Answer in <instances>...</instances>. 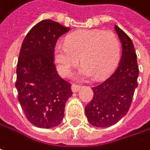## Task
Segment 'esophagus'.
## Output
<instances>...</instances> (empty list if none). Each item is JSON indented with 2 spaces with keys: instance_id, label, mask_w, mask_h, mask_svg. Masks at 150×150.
Instances as JSON below:
<instances>
[{
  "instance_id": "34e87169",
  "label": "esophagus",
  "mask_w": 150,
  "mask_h": 150,
  "mask_svg": "<svg viewBox=\"0 0 150 150\" xmlns=\"http://www.w3.org/2000/svg\"><path fill=\"white\" fill-rule=\"evenodd\" d=\"M81 88V86H79V85H75V84H73L72 86H71V89H72V92H74V93H76L77 91H79V89Z\"/></svg>"
}]
</instances>
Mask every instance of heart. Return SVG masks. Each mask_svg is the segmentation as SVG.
Here are the masks:
<instances>
[{
  "mask_svg": "<svg viewBox=\"0 0 150 150\" xmlns=\"http://www.w3.org/2000/svg\"><path fill=\"white\" fill-rule=\"evenodd\" d=\"M57 69L69 76L79 62L82 63L76 78L88 79L95 75L101 79L111 74L119 63L121 43L117 36L101 29H84L69 35L65 44L57 43L53 51Z\"/></svg>",
  "mask_w": 150,
  "mask_h": 150,
  "instance_id": "obj_1",
  "label": "heart"
}]
</instances>
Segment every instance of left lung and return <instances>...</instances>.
Listing matches in <instances>:
<instances>
[{"label": "left lung", "instance_id": "8db88e82", "mask_svg": "<svg viewBox=\"0 0 150 150\" xmlns=\"http://www.w3.org/2000/svg\"><path fill=\"white\" fill-rule=\"evenodd\" d=\"M115 30L122 43L121 61L112 75L91 88L94 96L85 107L88 121L95 127H110L125 116L137 88L139 69L134 44L118 26L115 25Z\"/></svg>", "mask_w": 150, "mask_h": 150}]
</instances>
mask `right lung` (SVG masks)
<instances>
[{
    "label": "right lung",
    "mask_w": 150,
    "mask_h": 150,
    "mask_svg": "<svg viewBox=\"0 0 150 150\" xmlns=\"http://www.w3.org/2000/svg\"><path fill=\"white\" fill-rule=\"evenodd\" d=\"M52 20L35 25L23 40L16 69L18 101L27 119L38 128L58 126L65 105L73 95L71 85L57 74L53 51L57 40L68 33Z\"/></svg>",
    "instance_id": "right-lung-1"
}]
</instances>
